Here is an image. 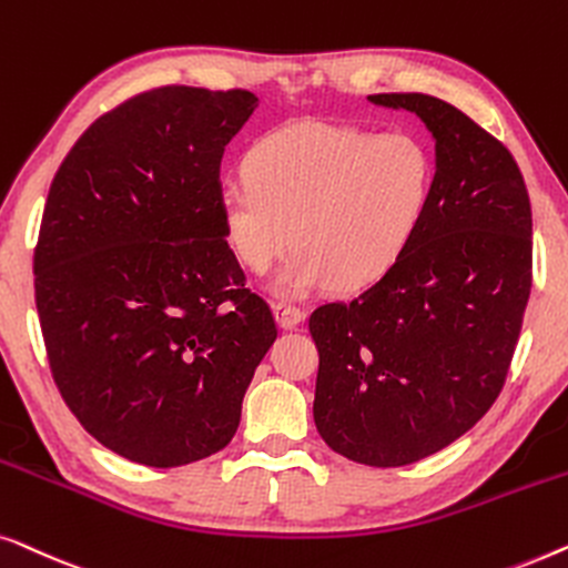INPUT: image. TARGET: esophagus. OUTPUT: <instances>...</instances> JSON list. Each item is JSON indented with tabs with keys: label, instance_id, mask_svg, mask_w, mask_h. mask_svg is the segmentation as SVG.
<instances>
[{
	"label": "esophagus",
	"instance_id": "esophagus-1",
	"mask_svg": "<svg viewBox=\"0 0 568 568\" xmlns=\"http://www.w3.org/2000/svg\"><path fill=\"white\" fill-rule=\"evenodd\" d=\"M273 311H275L277 324H281L283 329H295V326L303 322V316H306V314H303V308L293 306V303H283V301H277Z\"/></svg>",
	"mask_w": 568,
	"mask_h": 568
}]
</instances>
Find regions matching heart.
I'll return each mask as SVG.
<instances>
[{
	"instance_id": "heart-1",
	"label": "heart",
	"mask_w": 568,
	"mask_h": 568,
	"mask_svg": "<svg viewBox=\"0 0 568 568\" xmlns=\"http://www.w3.org/2000/svg\"><path fill=\"white\" fill-rule=\"evenodd\" d=\"M244 178L219 197L234 257L267 273L295 236L275 277L281 295L334 283L363 291L406 257L433 211L435 151L419 133H375L355 125L298 123L260 135Z\"/></svg>"
}]
</instances>
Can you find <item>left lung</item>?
<instances>
[{"label": "left lung", "instance_id": "obj_1", "mask_svg": "<svg viewBox=\"0 0 568 568\" xmlns=\"http://www.w3.org/2000/svg\"><path fill=\"white\" fill-rule=\"evenodd\" d=\"M371 100L433 131L435 201L383 281L311 314L314 422L334 453L396 468L458 440L497 402L532 287V211L509 149L458 108L419 92Z\"/></svg>", "mask_w": 568, "mask_h": 568}]
</instances>
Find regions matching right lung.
<instances>
[{
    "label": "right lung",
    "mask_w": 568,
    "mask_h": 568,
    "mask_svg": "<svg viewBox=\"0 0 568 568\" xmlns=\"http://www.w3.org/2000/svg\"><path fill=\"white\" fill-rule=\"evenodd\" d=\"M257 102L185 84L133 94L48 190L33 257L48 365L87 433L143 466L226 447L277 337L219 213L223 149Z\"/></svg>",
    "instance_id": "right-lung-1"
}]
</instances>
